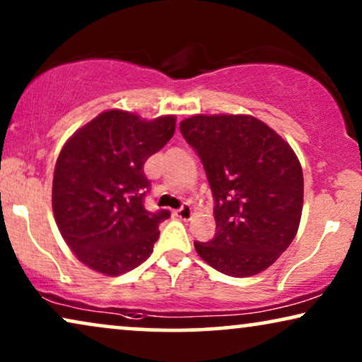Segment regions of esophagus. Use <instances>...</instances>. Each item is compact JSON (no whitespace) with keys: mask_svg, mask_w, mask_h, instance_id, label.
Masks as SVG:
<instances>
[{"mask_svg":"<svg viewBox=\"0 0 362 362\" xmlns=\"http://www.w3.org/2000/svg\"><path fill=\"white\" fill-rule=\"evenodd\" d=\"M175 214L180 217V219L187 221V219H191V216H192V207L187 204V202H185V204L180 207V209H176Z\"/></svg>","mask_w":362,"mask_h":362,"instance_id":"34e87169","label":"esophagus"}]
</instances>
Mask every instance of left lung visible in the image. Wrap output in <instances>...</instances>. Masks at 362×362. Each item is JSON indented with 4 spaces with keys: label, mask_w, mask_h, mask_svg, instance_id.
Instances as JSON below:
<instances>
[{
    "label": "left lung",
    "mask_w": 362,
    "mask_h": 362,
    "mask_svg": "<svg viewBox=\"0 0 362 362\" xmlns=\"http://www.w3.org/2000/svg\"><path fill=\"white\" fill-rule=\"evenodd\" d=\"M180 130L214 197L216 235L196 240L197 254L230 276L269 269L295 239L303 209V173L293 150L249 115H194Z\"/></svg>",
    "instance_id": "1"
}]
</instances>
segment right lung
I'll use <instances>...</instances> for the list:
<instances>
[{"instance_id":"add662e5","label":"right lung","mask_w":362,"mask_h":362,"mask_svg":"<svg viewBox=\"0 0 362 362\" xmlns=\"http://www.w3.org/2000/svg\"><path fill=\"white\" fill-rule=\"evenodd\" d=\"M176 118L146 122L122 110L103 112L77 130L57 158L52 209L77 259L115 276L143 264L170 211H146L150 181L143 165L175 135Z\"/></svg>"}]
</instances>
